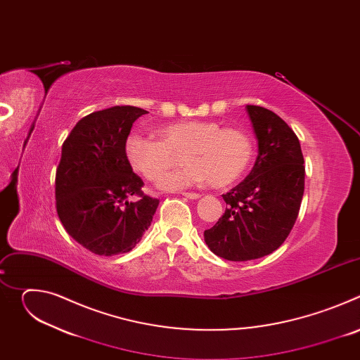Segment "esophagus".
<instances>
[{
  "label": "esophagus",
  "mask_w": 360,
  "mask_h": 360,
  "mask_svg": "<svg viewBox=\"0 0 360 360\" xmlns=\"http://www.w3.org/2000/svg\"><path fill=\"white\" fill-rule=\"evenodd\" d=\"M182 195L188 199H199L200 193H193V192H182Z\"/></svg>",
  "instance_id": "obj_1"
}]
</instances>
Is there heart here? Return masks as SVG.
Wrapping results in <instances>:
<instances>
[{
  "label": "heart",
  "mask_w": 360,
  "mask_h": 360,
  "mask_svg": "<svg viewBox=\"0 0 360 360\" xmlns=\"http://www.w3.org/2000/svg\"><path fill=\"white\" fill-rule=\"evenodd\" d=\"M158 139L138 132L127 136L124 152L131 169L146 181L160 179L175 162H184L165 175L158 188L181 191L210 182L228 186L236 182L253 160L252 138L235 128L210 121H184L160 127Z\"/></svg>",
  "instance_id": "heart-1"
}]
</instances>
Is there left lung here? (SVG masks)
<instances>
[{"instance_id":"left-lung-1","label":"left lung","mask_w":360,"mask_h":360,"mask_svg":"<svg viewBox=\"0 0 360 360\" xmlns=\"http://www.w3.org/2000/svg\"><path fill=\"white\" fill-rule=\"evenodd\" d=\"M245 110L258 141V157L249 175L222 195L228 203L224 217L203 232L208 248L233 262L259 259L285 242L304 191V161L295 132L264 107Z\"/></svg>"}]
</instances>
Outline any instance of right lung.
Returning <instances> with one entry per match:
<instances>
[{
  "label": "right lung",
  "instance_id": "add662e5",
  "mask_svg": "<svg viewBox=\"0 0 360 360\" xmlns=\"http://www.w3.org/2000/svg\"><path fill=\"white\" fill-rule=\"evenodd\" d=\"M145 114L128 105L92 112L77 122L63 145L57 212L70 236L92 253L132 250L157 212L160 200L141 192L143 182L124 152L132 124ZM132 194L141 199L129 201Z\"/></svg>",
  "mask_w": 360,
  "mask_h": 360
}]
</instances>
